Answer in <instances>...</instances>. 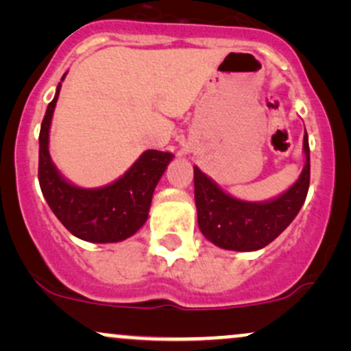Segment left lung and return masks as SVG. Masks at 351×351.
Wrapping results in <instances>:
<instances>
[{"instance_id": "left-lung-1", "label": "left lung", "mask_w": 351, "mask_h": 351, "mask_svg": "<svg viewBox=\"0 0 351 351\" xmlns=\"http://www.w3.org/2000/svg\"><path fill=\"white\" fill-rule=\"evenodd\" d=\"M305 167L300 178L279 198L247 203L226 195L195 167L198 226L206 239L229 251H257L271 244L299 215L310 184L308 136H304Z\"/></svg>"}]
</instances>
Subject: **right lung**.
I'll use <instances>...</instances> for the list:
<instances>
[{
  "label": "right lung",
  "instance_id": "1",
  "mask_svg": "<svg viewBox=\"0 0 351 351\" xmlns=\"http://www.w3.org/2000/svg\"><path fill=\"white\" fill-rule=\"evenodd\" d=\"M59 90L60 82L54 99L47 106L39 132L38 176L44 198L64 228L79 239L88 243H119L127 239L147 221L153 189L173 155L147 150L122 178L104 188L86 189L67 183L52 165L47 147Z\"/></svg>",
  "mask_w": 351,
  "mask_h": 351
}]
</instances>
